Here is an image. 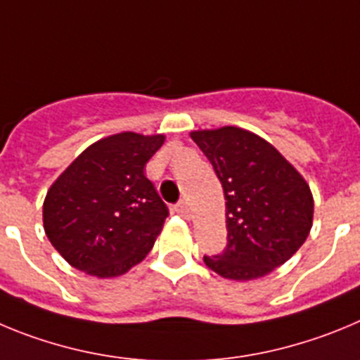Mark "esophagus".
<instances>
[{
  "instance_id": "1",
  "label": "esophagus",
  "mask_w": 360,
  "mask_h": 360,
  "mask_svg": "<svg viewBox=\"0 0 360 360\" xmlns=\"http://www.w3.org/2000/svg\"><path fill=\"white\" fill-rule=\"evenodd\" d=\"M174 210H176L179 215L183 217H190V206H188L186 200H181V202H177L176 206H174Z\"/></svg>"
}]
</instances>
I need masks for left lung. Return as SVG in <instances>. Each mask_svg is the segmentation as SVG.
Instances as JSON below:
<instances>
[{
  "label": "left lung",
  "mask_w": 360,
  "mask_h": 360,
  "mask_svg": "<svg viewBox=\"0 0 360 360\" xmlns=\"http://www.w3.org/2000/svg\"><path fill=\"white\" fill-rule=\"evenodd\" d=\"M226 197L228 245L204 264L229 280H255L289 260L312 228L309 184L260 136L238 127L195 131Z\"/></svg>",
  "instance_id": "obj_1"
}]
</instances>
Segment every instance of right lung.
I'll list each match as a JSON object with an SVG mask.
<instances>
[{
	"instance_id": "right-lung-1",
	"label": "right lung",
	"mask_w": 360,
	"mask_h": 360,
	"mask_svg": "<svg viewBox=\"0 0 360 360\" xmlns=\"http://www.w3.org/2000/svg\"><path fill=\"white\" fill-rule=\"evenodd\" d=\"M165 136H109L77 158L48 190L44 231L64 260L98 278L120 276L150 251L168 217L143 168Z\"/></svg>"
}]
</instances>
